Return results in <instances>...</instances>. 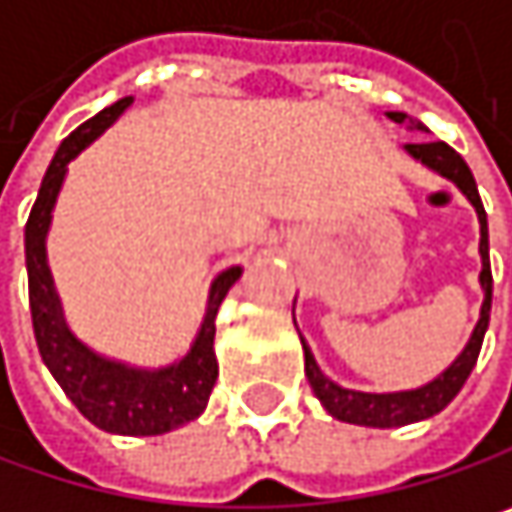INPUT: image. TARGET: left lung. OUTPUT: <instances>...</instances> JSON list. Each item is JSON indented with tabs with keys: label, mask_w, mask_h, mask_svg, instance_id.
<instances>
[{
	"label": "left lung",
	"mask_w": 512,
	"mask_h": 512,
	"mask_svg": "<svg viewBox=\"0 0 512 512\" xmlns=\"http://www.w3.org/2000/svg\"><path fill=\"white\" fill-rule=\"evenodd\" d=\"M388 118L394 124H406V130H412V133H430L421 121L409 118L406 112H388ZM406 154L412 156V159H418L424 168H430V171L442 174L445 180H451L462 195L468 198V204L474 207L477 222H480V290H483V305H480L477 326L471 329V338L462 347L460 356L454 358L436 379H430L427 385L409 388V391H382V394H373V391H356V388L338 385L335 379H329L320 370V364H317V358L311 353V347L299 335L302 353H305V376H308L317 400L323 403V409L332 418H338V421L358 424V427H379V430L406 427V424H415V421H427V418L439 415L460 394V388L465 385L468 373L477 364L480 347H483V335L489 329V311H492L489 228H486V210H483V201L477 195V183H474L471 168L445 142H412V145H406ZM293 323H296V317H293Z\"/></svg>",
	"instance_id": "1"
}]
</instances>
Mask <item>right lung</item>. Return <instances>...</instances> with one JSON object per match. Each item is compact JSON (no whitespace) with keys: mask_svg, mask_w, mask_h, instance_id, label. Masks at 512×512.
Instances as JSON below:
<instances>
[{"mask_svg":"<svg viewBox=\"0 0 512 512\" xmlns=\"http://www.w3.org/2000/svg\"><path fill=\"white\" fill-rule=\"evenodd\" d=\"M130 103L133 97H121L118 103L97 112L91 121L76 127L52 156L26 222L29 308L44 364L50 367L61 391L94 427L118 436H162L195 421L207 409L210 391L219 376V361L213 350L216 314L228 290L240 281L243 266H228L213 278L201 329L183 356L162 367H139L91 350L70 332L47 260L52 210L64 186L67 165L88 145H94L130 109Z\"/></svg>","mask_w":512,"mask_h":512,"instance_id":"1","label":"right lung"}]
</instances>
